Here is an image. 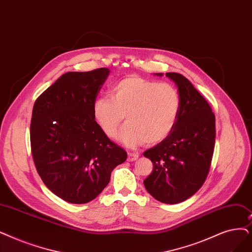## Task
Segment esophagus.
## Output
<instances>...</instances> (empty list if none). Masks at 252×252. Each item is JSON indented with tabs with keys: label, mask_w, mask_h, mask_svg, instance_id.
Returning <instances> with one entry per match:
<instances>
[{
	"label": "esophagus",
	"mask_w": 252,
	"mask_h": 252,
	"mask_svg": "<svg viewBox=\"0 0 252 252\" xmlns=\"http://www.w3.org/2000/svg\"><path fill=\"white\" fill-rule=\"evenodd\" d=\"M139 158L138 153L135 152H127V160L128 161H134Z\"/></svg>",
	"instance_id": "esophagus-1"
}]
</instances>
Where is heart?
Masks as SVG:
<instances>
[{
	"mask_svg": "<svg viewBox=\"0 0 252 252\" xmlns=\"http://www.w3.org/2000/svg\"><path fill=\"white\" fill-rule=\"evenodd\" d=\"M180 109V93L174 84L128 75L114 84L110 99L95 100L94 117L111 139L126 118L119 139L126 146L136 147L143 142L155 145L167 139L177 124Z\"/></svg>",
	"mask_w": 252,
	"mask_h": 252,
	"instance_id": "heart-1",
	"label": "heart"
}]
</instances>
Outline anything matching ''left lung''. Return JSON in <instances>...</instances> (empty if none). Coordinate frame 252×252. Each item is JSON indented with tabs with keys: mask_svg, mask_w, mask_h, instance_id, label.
<instances>
[{
	"mask_svg": "<svg viewBox=\"0 0 252 252\" xmlns=\"http://www.w3.org/2000/svg\"><path fill=\"white\" fill-rule=\"evenodd\" d=\"M166 76L178 87L181 109L170 136L143 153L153 163L144 185L156 200L177 204L198 191L209 174L215 146V115L189 79L178 73Z\"/></svg>",
	"mask_w": 252,
	"mask_h": 252,
	"instance_id": "left-lung-1",
	"label": "left lung"
}]
</instances>
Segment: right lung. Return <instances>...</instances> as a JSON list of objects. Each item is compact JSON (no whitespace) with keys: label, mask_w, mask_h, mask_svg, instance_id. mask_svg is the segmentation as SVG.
<instances>
[{"label":"right lung","mask_w":252,"mask_h":252,"mask_svg":"<svg viewBox=\"0 0 252 252\" xmlns=\"http://www.w3.org/2000/svg\"><path fill=\"white\" fill-rule=\"evenodd\" d=\"M109 72L65 73L32 108L30 137L37 172L54 194L72 204L95 199L127 157L94 117V104Z\"/></svg>","instance_id":"obj_1"}]
</instances>
